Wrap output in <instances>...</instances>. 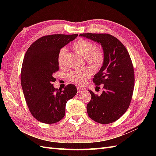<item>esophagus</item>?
<instances>
[{"label":"esophagus","mask_w":156,"mask_h":156,"mask_svg":"<svg viewBox=\"0 0 156 156\" xmlns=\"http://www.w3.org/2000/svg\"><path fill=\"white\" fill-rule=\"evenodd\" d=\"M86 90V88H84V87H80V86H78L77 87V91L78 93H80V92L85 91Z\"/></svg>","instance_id":"1"}]
</instances>
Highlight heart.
Wrapping results in <instances>:
<instances>
[{
	"instance_id": "obj_1",
	"label": "heart",
	"mask_w": 156,
	"mask_h": 156,
	"mask_svg": "<svg viewBox=\"0 0 156 156\" xmlns=\"http://www.w3.org/2000/svg\"><path fill=\"white\" fill-rule=\"evenodd\" d=\"M72 48L86 59V61L91 67L97 69L104 62L105 55L101 49L96 48L93 43L80 39L72 44ZM67 53L65 48H62L58 54V63L59 66L64 64V58ZM92 75V70L88 68H84L77 70H73L68 75L69 80L75 84H82Z\"/></svg>"
}]
</instances>
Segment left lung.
<instances>
[{
	"instance_id": "left-lung-1",
	"label": "left lung",
	"mask_w": 156,
	"mask_h": 156,
	"mask_svg": "<svg viewBox=\"0 0 156 156\" xmlns=\"http://www.w3.org/2000/svg\"><path fill=\"white\" fill-rule=\"evenodd\" d=\"M80 36L101 44L105 55L102 67L93 78L96 86L103 84L104 90L98 96L88 90L91 100L87 106L88 115L98 123H111L125 113L132 98L135 76L130 55L111 35L87 33Z\"/></svg>"
}]
</instances>
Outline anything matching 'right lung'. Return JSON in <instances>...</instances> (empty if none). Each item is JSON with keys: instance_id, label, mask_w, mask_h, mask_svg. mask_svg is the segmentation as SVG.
<instances>
[{"instance_id": "right-lung-1", "label": "right lung", "mask_w": 156, "mask_h": 156, "mask_svg": "<svg viewBox=\"0 0 156 156\" xmlns=\"http://www.w3.org/2000/svg\"><path fill=\"white\" fill-rule=\"evenodd\" d=\"M78 34L44 36L30 45L23 59L21 82L31 115L41 122L52 124L64 118L66 102L76 94L74 85L64 90L55 88L53 74L59 70L58 54Z\"/></svg>"}]
</instances>
